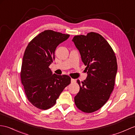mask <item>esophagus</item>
Returning a JSON list of instances; mask_svg holds the SVG:
<instances>
[{
	"label": "esophagus",
	"instance_id": "obj_1",
	"mask_svg": "<svg viewBox=\"0 0 135 135\" xmlns=\"http://www.w3.org/2000/svg\"><path fill=\"white\" fill-rule=\"evenodd\" d=\"M71 83H74V82H76V80L74 79H71Z\"/></svg>",
	"mask_w": 135,
	"mask_h": 135
}]
</instances>
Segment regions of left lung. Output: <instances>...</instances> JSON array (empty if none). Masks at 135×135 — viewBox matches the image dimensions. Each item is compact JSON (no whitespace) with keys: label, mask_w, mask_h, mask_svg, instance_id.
<instances>
[{"label":"left lung","mask_w":135,"mask_h":135,"mask_svg":"<svg viewBox=\"0 0 135 135\" xmlns=\"http://www.w3.org/2000/svg\"><path fill=\"white\" fill-rule=\"evenodd\" d=\"M72 41L87 66V74L83 82L77 80L80 90L75 97V103L82 112L92 113L105 104L114 89L116 57L107 41L98 33L75 36Z\"/></svg>","instance_id":"8db88e82"}]
</instances>
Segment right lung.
<instances>
[{
  "mask_svg": "<svg viewBox=\"0 0 135 135\" xmlns=\"http://www.w3.org/2000/svg\"><path fill=\"white\" fill-rule=\"evenodd\" d=\"M69 37V34L45 30L34 37L25 49L21 82L29 101L40 109L52 107L65 87L71 83L68 75L53 74L49 68L55 59L57 46Z\"/></svg>",
  "mask_w": 135,
  "mask_h": 135,
  "instance_id": "add662e5",
  "label": "right lung"
}]
</instances>
